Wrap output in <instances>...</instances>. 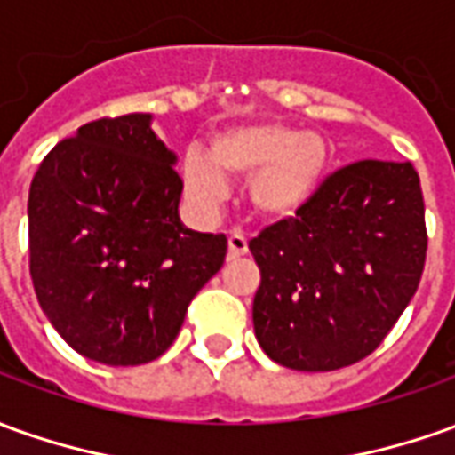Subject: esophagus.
Listing matches in <instances>:
<instances>
[{
    "label": "esophagus",
    "mask_w": 455,
    "mask_h": 455,
    "mask_svg": "<svg viewBox=\"0 0 455 455\" xmlns=\"http://www.w3.org/2000/svg\"><path fill=\"white\" fill-rule=\"evenodd\" d=\"M247 255V237L240 233H233L228 237V258H243Z\"/></svg>",
    "instance_id": "1"
}]
</instances>
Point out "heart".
Listing matches in <instances>:
<instances>
[{"instance_id":"obj_1","label":"heart","mask_w":455,"mask_h":455,"mask_svg":"<svg viewBox=\"0 0 455 455\" xmlns=\"http://www.w3.org/2000/svg\"><path fill=\"white\" fill-rule=\"evenodd\" d=\"M327 161V140L319 133L259 121L218 133L210 140L208 158L186 156L180 178L203 212H215L225 203L228 178H250L252 208L269 220H287L315 197Z\"/></svg>"}]
</instances>
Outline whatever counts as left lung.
<instances>
[{"instance_id":"1","label":"left lung","mask_w":455,"mask_h":455,"mask_svg":"<svg viewBox=\"0 0 455 455\" xmlns=\"http://www.w3.org/2000/svg\"><path fill=\"white\" fill-rule=\"evenodd\" d=\"M424 196L411 163L356 161L327 175L297 218L250 240L255 337L272 362L334 371L377 349L419 290Z\"/></svg>"}]
</instances>
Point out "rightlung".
Returning <instances> with one entry per match:
<instances>
[{
  "instance_id": "obj_1",
  "label": "right lung",
  "mask_w": 455,
  "mask_h": 455,
  "mask_svg": "<svg viewBox=\"0 0 455 455\" xmlns=\"http://www.w3.org/2000/svg\"><path fill=\"white\" fill-rule=\"evenodd\" d=\"M150 114L99 118L49 150L29 188V272L71 349L148 364L222 267L228 237L188 230L183 180Z\"/></svg>"
}]
</instances>
